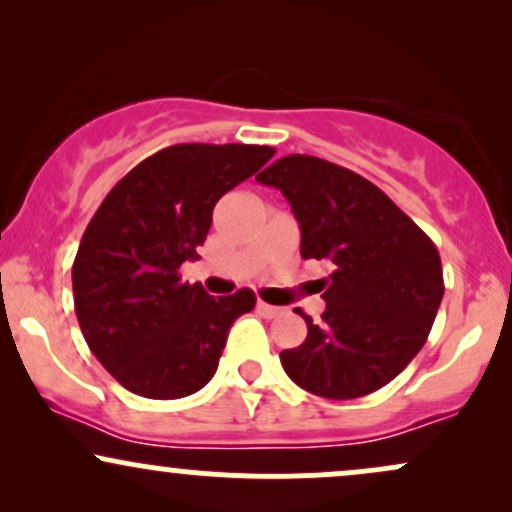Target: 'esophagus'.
Listing matches in <instances>:
<instances>
[{
    "instance_id": "34e87169",
    "label": "esophagus",
    "mask_w": 512,
    "mask_h": 512,
    "mask_svg": "<svg viewBox=\"0 0 512 512\" xmlns=\"http://www.w3.org/2000/svg\"><path fill=\"white\" fill-rule=\"evenodd\" d=\"M257 310H260L264 317L281 315V308H276V305H269V303H264V301H257Z\"/></svg>"
}]
</instances>
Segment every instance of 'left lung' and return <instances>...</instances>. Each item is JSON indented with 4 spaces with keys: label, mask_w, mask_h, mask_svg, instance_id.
Listing matches in <instances>:
<instances>
[{
    "label": "left lung",
    "mask_w": 512,
    "mask_h": 512,
    "mask_svg": "<svg viewBox=\"0 0 512 512\" xmlns=\"http://www.w3.org/2000/svg\"><path fill=\"white\" fill-rule=\"evenodd\" d=\"M281 190L301 226L303 260H330L322 322L281 351L286 375L327 399H356L395 380L426 344L443 301L433 240L373 182L325 158L291 154L257 175Z\"/></svg>",
    "instance_id": "obj_1"
}]
</instances>
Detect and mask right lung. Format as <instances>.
Instances as JSON below:
<instances>
[{"label":"right lung","instance_id":"1","mask_svg":"<svg viewBox=\"0 0 512 512\" xmlns=\"http://www.w3.org/2000/svg\"><path fill=\"white\" fill-rule=\"evenodd\" d=\"M272 156L252 144L168 146L129 170L88 221L72 267L74 310L88 349L134 395L202 390L231 325L255 308L250 289L214 298L178 269L199 257L216 202Z\"/></svg>","mask_w":512,"mask_h":512}]
</instances>
